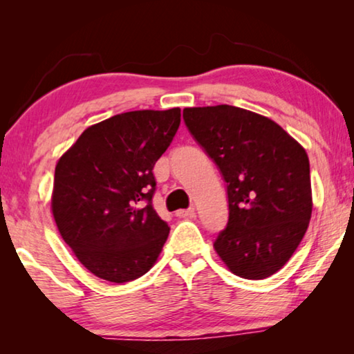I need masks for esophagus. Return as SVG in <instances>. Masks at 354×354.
Listing matches in <instances>:
<instances>
[{
	"label": "esophagus",
	"mask_w": 354,
	"mask_h": 354,
	"mask_svg": "<svg viewBox=\"0 0 354 354\" xmlns=\"http://www.w3.org/2000/svg\"><path fill=\"white\" fill-rule=\"evenodd\" d=\"M195 209L190 207V209H181V211L176 212V217L179 218H194L195 217Z\"/></svg>",
	"instance_id": "esophagus-1"
}]
</instances>
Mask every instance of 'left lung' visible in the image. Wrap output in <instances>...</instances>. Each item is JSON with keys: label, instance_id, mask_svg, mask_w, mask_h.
Segmentation results:
<instances>
[{"label": "left lung", "instance_id": "obj_1", "mask_svg": "<svg viewBox=\"0 0 354 354\" xmlns=\"http://www.w3.org/2000/svg\"><path fill=\"white\" fill-rule=\"evenodd\" d=\"M183 118L226 183L230 217L215 251L237 277H272L313 214L306 151L273 120L236 106L185 107Z\"/></svg>", "mask_w": 354, "mask_h": 354}]
</instances>
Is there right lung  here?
<instances>
[{
  "label": "right lung",
  "mask_w": 354,
  "mask_h": 354,
  "mask_svg": "<svg viewBox=\"0 0 354 354\" xmlns=\"http://www.w3.org/2000/svg\"><path fill=\"white\" fill-rule=\"evenodd\" d=\"M179 123V107L118 113L87 128L59 159L53 215L65 243L95 277L128 283L162 251L170 227L153 207V169Z\"/></svg>",
  "instance_id": "1"
}]
</instances>
